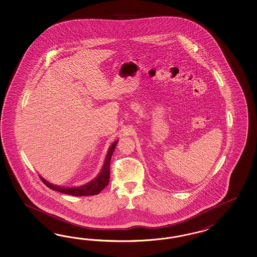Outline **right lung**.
Segmentation results:
<instances>
[{"instance_id": "1", "label": "right lung", "mask_w": 257, "mask_h": 257, "mask_svg": "<svg viewBox=\"0 0 257 257\" xmlns=\"http://www.w3.org/2000/svg\"><path fill=\"white\" fill-rule=\"evenodd\" d=\"M117 141H115L109 148L107 155L104 160V164L102 166L101 172L99 175L91 182L88 184H86L84 186L76 187H61L54 186L53 184H50L48 181L42 178L40 175V179L46 185L47 187L55 191L65 193V194L72 195V196H91V195L99 194L101 190L108 185L109 178H110V161L111 157L113 155V152L116 148Z\"/></svg>"}]
</instances>
